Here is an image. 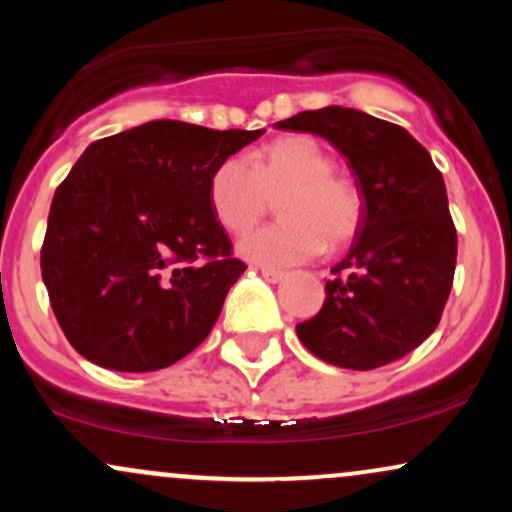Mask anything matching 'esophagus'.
Returning a JSON list of instances; mask_svg holds the SVG:
<instances>
[{
	"mask_svg": "<svg viewBox=\"0 0 512 512\" xmlns=\"http://www.w3.org/2000/svg\"><path fill=\"white\" fill-rule=\"evenodd\" d=\"M260 274L269 281V284H279V281L286 279V272H279V269H269V267H262Z\"/></svg>",
	"mask_w": 512,
	"mask_h": 512,
	"instance_id": "esophagus-1",
	"label": "esophagus"
}]
</instances>
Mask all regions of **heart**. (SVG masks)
I'll use <instances>...</instances> for the list:
<instances>
[{
  "label": "heart",
  "instance_id": "heart-1",
  "mask_svg": "<svg viewBox=\"0 0 512 512\" xmlns=\"http://www.w3.org/2000/svg\"><path fill=\"white\" fill-rule=\"evenodd\" d=\"M276 199L281 221L238 243L245 260L267 267L308 262L342 248L363 216L358 187L334 173V158L308 134H286L257 149L248 161L231 156L209 178V207L228 233H248Z\"/></svg>",
  "mask_w": 512,
  "mask_h": 512
}]
</instances>
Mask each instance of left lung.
<instances>
[{"mask_svg":"<svg viewBox=\"0 0 512 512\" xmlns=\"http://www.w3.org/2000/svg\"><path fill=\"white\" fill-rule=\"evenodd\" d=\"M325 137L354 170L363 216L332 267L320 313L296 325L308 351L373 370L414 351L438 327L452 289L457 231L431 154L404 127L330 105L276 122Z\"/></svg>","mask_w":512,"mask_h":512,"instance_id":"left-lung-1","label":"left lung"}]
</instances>
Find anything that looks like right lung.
I'll list each match as a JSON object with an SVG mask.
<instances>
[{
	"label": "right lung",
	"mask_w": 512,
	"mask_h": 512,
	"mask_svg": "<svg viewBox=\"0 0 512 512\" xmlns=\"http://www.w3.org/2000/svg\"><path fill=\"white\" fill-rule=\"evenodd\" d=\"M262 134L154 120L81 154L40 250L52 310L81 356L149 373L207 339L245 272L209 207V178Z\"/></svg>",
	"instance_id": "right-lung-1"
}]
</instances>
